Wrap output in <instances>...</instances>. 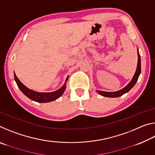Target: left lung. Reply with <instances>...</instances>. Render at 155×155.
Listing matches in <instances>:
<instances>
[{"mask_svg":"<svg viewBox=\"0 0 155 155\" xmlns=\"http://www.w3.org/2000/svg\"><path fill=\"white\" fill-rule=\"evenodd\" d=\"M137 54H138V61H137V69H136V72L135 73L134 76H133L132 80L130 81V82L128 83L125 87H124L119 91H113V92H109V91H100V90H97V92H98L100 95L104 97L116 98V97L122 96L123 94H124L125 93L128 92V91H130L133 86L135 85L136 82H137L138 80L139 76H140L141 73V58H140V53H139L138 49H137Z\"/></svg>","mask_w":155,"mask_h":155,"instance_id":"1","label":"left lung"}]
</instances>
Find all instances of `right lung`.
Instances as JSON below:
<instances>
[{"instance_id": "1", "label": "right lung", "mask_w": 155, "mask_h": 155, "mask_svg": "<svg viewBox=\"0 0 155 155\" xmlns=\"http://www.w3.org/2000/svg\"><path fill=\"white\" fill-rule=\"evenodd\" d=\"M68 78H69V77H67L64 85H63L61 88L59 89L58 90L52 91V92H38V91L30 90V89L26 87L24 84H22V82L18 79L14 72L15 81V82H16L18 87H19L20 91H22L26 96H27L28 98H30L33 101L38 102V103H48V102L55 101L57 98H59V97L64 94L65 88H66V82Z\"/></svg>"}]
</instances>
